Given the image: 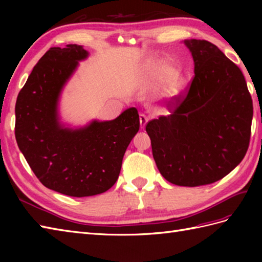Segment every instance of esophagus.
I'll use <instances>...</instances> for the list:
<instances>
[{
	"mask_svg": "<svg viewBox=\"0 0 262 262\" xmlns=\"http://www.w3.org/2000/svg\"><path fill=\"white\" fill-rule=\"evenodd\" d=\"M140 121H141V128L142 129H144V127H145V125L147 124V121H148V118L147 117L145 116V115H141L140 116Z\"/></svg>",
	"mask_w": 262,
	"mask_h": 262,
	"instance_id": "1",
	"label": "esophagus"
}]
</instances>
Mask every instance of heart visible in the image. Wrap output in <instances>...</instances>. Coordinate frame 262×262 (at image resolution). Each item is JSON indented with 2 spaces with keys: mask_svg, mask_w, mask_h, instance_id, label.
Wrapping results in <instances>:
<instances>
[{
  "mask_svg": "<svg viewBox=\"0 0 262 262\" xmlns=\"http://www.w3.org/2000/svg\"><path fill=\"white\" fill-rule=\"evenodd\" d=\"M171 75H172V71L170 68H168V66H163V68H161L159 72V79L161 81H166L164 91L168 94H173L178 90V82L173 79V77H171Z\"/></svg>",
  "mask_w": 262,
  "mask_h": 262,
  "instance_id": "1",
  "label": "heart"
}]
</instances>
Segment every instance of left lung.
<instances>
[{
	"mask_svg": "<svg viewBox=\"0 0 262 262\" xmlns=\"http://www.w3.org/2000/svg\"><path fill=\"white\" fill-rule=\"evenodd\" d=\"M194 75L172 97L169 116L148 121L155 163L177 186L209 185L227 176L246 155L253 104L241 70L207 40H186Z\"/></svg>",
	"mask_w": 262,
	"mask_h": 262,
	"instance_id": "1",
	"label": "left lung"
}]
</instances>
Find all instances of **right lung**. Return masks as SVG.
<instances>
[{
    "instance_id": "obj_1",
    "label": "right lung",
    "mask_w": 262,
    "mask_h": 262,
    "mask_svg": "<svg viewBox=\"0 0 262 262\" xmlns=\"http://www.w3.org/2000/svg\"><path fill=\"white\" fill-rule=\"evenodd\" d=\"M86 56L79 45L51 48L35 65L15 103V140L28 164L43 186L71 197L94 196L113 187L140 129L136 108L80 129L60 126L59 93Z\"/></svg>"
}]
</instances>
